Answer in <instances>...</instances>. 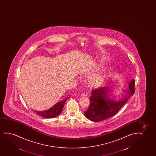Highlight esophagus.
<instances>
[{
  "instance_id": "1",
  "label": "esophagus",
  "mask_w": 156,
  "mask_h": 156,
  "mask_svg": "<svg viewBox=\"0 0 156 156\" xmlns=\"http://www.w3.org/2000/svg\"><path fill=\"white\" fill-rule=\"evenodd\" d=\"M88 93L87 92H83V93L81 94V96H87Z\"/></svg>"
}]
</instances>
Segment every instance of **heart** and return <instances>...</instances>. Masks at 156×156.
I'll list each match as a JSON object with an SVG mask.
<instances>
[{
    "label": "heart",
    "instance_id": "heart-1",
    "mask_svg": "<svg viewBox=\"0 0 156 156\" xmlns=\"http://www.w3.org/2000/svg\"><path fill=\"white\" fill-rule=\"evenodd\" d=\"M102 68V66L101 64H97L96 66H94L92 69L87 70L85 73L86 75L88 76L93 75L94 73L100 70ZM105 75L103 73H100L99 74L94 76L90 78V85L94 87H98L102 83L103 81L105 79Z\"/></svg>",
    "mask_w": 156,
    "mask_h": 156
}]
</instances>
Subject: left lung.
Segmentation results:
<instances>
[{
    "label": "left lung",
    "mask_w": 156,
    "mask_h": 156,
    "mask_svg": "<svg viewBox=\"0 0 156 156\" xmlns=\"http://www.w3.org/2000/svg\"><path fill=\"white\" fill-rule=\"evenodd\" d=\"M135 83V79L130 81L129 90H124L119 100L111 98V88L108 86L93 90L90 96V106L84 115L93 122H100L113 117L134 94Z\"/></svg>",
    "instance_id": "left-lung-1"
}]
</instances>
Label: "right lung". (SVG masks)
<instances>
[{"label": "right lung", "instance_id": "1", "mask_svg": "<svg viewBox=\"0 0 156 156\" xmlns=\"http://www.w3.org/2000/svg\"><path fill=\"white\" fill-rule=\"evenodd\" d=\"M70 97L69 96L68 98H65L64 100L61 101L60 102H58L54 105L53 107H51L50 109H48L47 110L45 111H34L36 113L42 117L45 118H53L55 117L58 115H59L60 113L62 112V109L64 107L65 103L66 102V100L68 98H70Z\"/></svg>", "mask_w": 156, "mask_h": 156}]
</instances>
